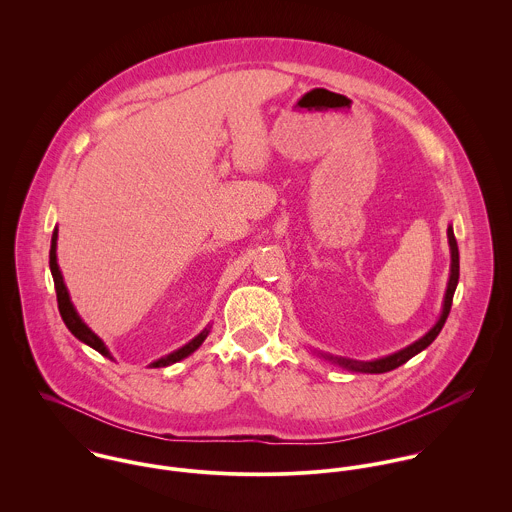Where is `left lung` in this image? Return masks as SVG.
Instances as JSON below:
<instances>
[{
    "label": "left lung",
    "instance_id": "left-lung-1",
    "mask_svg": "<svg viewBox=\"0 0 512 512\" xmlns=\"http://www.w3.org/2000/svg\"><path fill=\"white\" fill-rule=\"evenodd\" d=\"M447 238H449V248H451V274H449V284H447V292H445V299H443V311H441V317H439L438 323L422 337L418 339L416 343H412L410 347L394 353V355H388L384 359H376V361H353V359H337V357H329L333 363L343 366V368H349V370H355V372H370V374H380V372H388L396 366L404 365L406 361H410L414 355H418L420 351H424L428 345H432V341L436 339L449 315V309H451V301H453V293L457 288V280H459V250H457V240L453 236V228L449 226L447 228Z\"/></svg>",
    "mask_w": 512,
    "mask_h": 512
}]
</instances>
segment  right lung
<instances>
[{
    "label": "right lung",
    "mask_w": 512,
    "mask_h": 512,
    "mask_svg": "<svg viewBox=\"0 0 512 512\" xmlns=\"http://www.w3.org/2000/svg\"><path fill=\"white\" fill-rule=\"evenodd\" d=\"M57 236H59V232H57V228H55V232H53V238H51V252H49V266H51V274H53V280H55V290H57V303H59V311H61V317H63V321H65V325L69 327V331L73 333L74 337L78 339V341H82V343H86V345H90L92 349H96L100 355H104V357H108L110 359V353H108V349L104 347V343L82 323V319L78 317V313L74 311L73 303H71V297H69V292H67V286H65V282H63V276H61V270H59V264H57ZM207 335H209V331L205 329L201 335H197L191 343H187L185 347H181L179 351H175V353H171V355H167V357H163V359H159V361H155L153 365L155 368L157 366H167L173 365V363H177V361H181V359H185V357H189L195 349H199L201 347V343L207 339Z\"/></svg>",
    "instance_id": "obj_1"
}]
</instances>
